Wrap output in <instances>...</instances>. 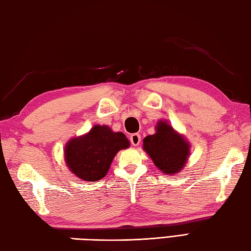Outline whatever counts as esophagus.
<instances>
[{
    "label": "esophagus",
    "mask_w": 251,
    "mask_h": 251,
    "mask_svg": "<svg viewBox=\"0 0 251 251\" xmlns=\"http://www.w3.org/2000/svg\"><path fill=\"white\" fill-rule=\"evenodd\" d=\"M130 142L133 146H138L141 143V135L139 133H133L130 136Z\"/></svg>",
    "instance_id": "1"
}]
</instances>
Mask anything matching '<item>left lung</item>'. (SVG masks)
<instances>
[{
    "instance_id": "1",
    "label": "left lung",
    "mask_w": 251,
    "mask_h": 251,
    "mask_svg": "<svg viewBox=\"0 0 251 251\" xmlns=\"http://www.w3.org/2000/svg\"><path fill=\"white\" fill-rule=\"evenodd\" d=\"M143 149L156 167L169 175L180 172L189 155V144L163 121L156 126L155 134L143 140Z\"/></svg>"
}]
</instances>
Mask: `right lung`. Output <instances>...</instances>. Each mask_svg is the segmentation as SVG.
Returning a JSON list of instances; mask_svg holds the SVG:
<instances>
[{
	"mask_svg": "<svg viewBox=\"0 0 251 251\" xmlns=\"http://www.w3.org/2000/svg\"><path fill=\"white\" fill-rule=\"evenodd\" d=\"M129 146L122 132H112L107 126H95L86 135L69 142L65 162L78 178L96 181L106 176L115 155Z\"/></svg>",
	"mask_w": 251,
	"mask_h": 251,
	"instance_id": "add662e5",
	"label": "right lung"
}]
</instances>
